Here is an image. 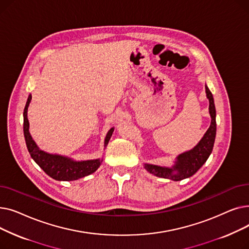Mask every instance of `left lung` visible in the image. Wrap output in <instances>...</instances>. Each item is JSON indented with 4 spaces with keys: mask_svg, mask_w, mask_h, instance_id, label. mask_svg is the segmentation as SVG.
I'll return each instance as SVG.
<instances>
[{
    "mask_svg": "<svg viewBox=\"0 0 249 249\" xmlns=\"http://www.w3.org/2000/svg\"><path fill=\"white\" fill-rule=\"evenodd\" d=\"M205 88L207 98L209 99V113H210L212 119L210 127L197 145L193 149L178 156L175 165L172 167L145 163L144 167L150 174L160 178H171L173 180H181L197 173L210 156L216 137V109L212 93L207 86H205Z\"/></svg>",
    "mask_w": 249,
    "mask_h": 249,
    "instance_id": "left-lung-1",
    "label": "left lung"
}]
</instances>
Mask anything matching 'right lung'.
<instances>
[{"instance_id":"1","label":"right lung","mask_w":249,"mask_h":249,"mask_svg":"<svg viewBox=\"0 0 249 249\" xmlns=\"http://www.w3.org/2000/svg\"><path fill=\"white\" fill-rule=\"evenodd\" d=\"M32 96L29 95L27 102L25 105V109L23 113L24 117V124H23V131L24 137L27 145L28 151L31 155V158L34 161L40 166L45 174H47L52 178L56 180H75L90 174L95 173L99 166L101 165L102 160H82L75 161L71 159L65 158V156L58 154H50L43 150L39 149L36 145L35 141L32 139L29 132V121L27 118V110L29 104L31 102ZM114 128H111L109 132L105 138V147L108 144V142L113 134Z\"/></svg>"}]
</instances>
